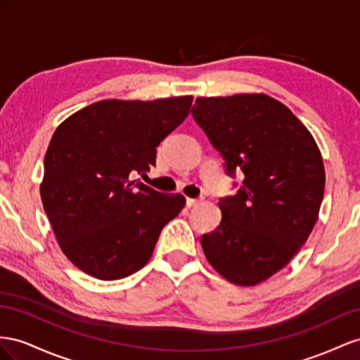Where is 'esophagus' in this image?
Returning <instances> with one entry per match:
<instances>
[{"label":"esophagus","instance_id":"esophagus-1","mask_svg":"<svg viewBox=\"0 0 360 360\" xmlns=\"http://www.w3.org/2000/svg\"><path fill=\"white\" fill-rule=\"evenodd\" d=\"M199 203H200V200H199V199H190V198H187V207H188V208L198 207Z\"/></svg>","mask_w":360,"mask_h":360}]
</instances>
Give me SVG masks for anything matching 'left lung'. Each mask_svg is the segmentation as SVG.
I'll list each match as a JSON object with an SVG mask.
<instances>
[{"mask_svg": "<svg viewBox=\"0 0 360 360\" xmlns=\"http://www.w3.org/2000/svg\"><path fill=\"white\" fill-rule=\"evenodd\" d=\"M191 115L243 182L219 202L221 221L203 233L208 262L226 281L252 286L282 270L318 220L326 173L312 134L264 94L198 98Z\"/></svg>", "mask_w": 360, "mask_h": 360, "instance_id": "1", "label": "left lung"}]
</instances>
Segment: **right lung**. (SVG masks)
I'll return each mask as SVG.
<instances>
[{
  "mask_svg": "<svg viewBox=\"0 0 360 360\" xmlns=\"http://www.w3.org/2000/svg\"><path fill=\"white\" fill-rule=\"evenodd\" d=\"M191 104L193 96L105 99L56 129L40 196L58 245L81 271L117 281L150 259L162 228L186 198L162 194L132 176L155 166L158 145L186 120Z\"/></svg>",
  "mask_w": 360,
  "mask_h": 360,
  "instance_id": "obj_1",
  "label": "right lung"
}]
</instances>
